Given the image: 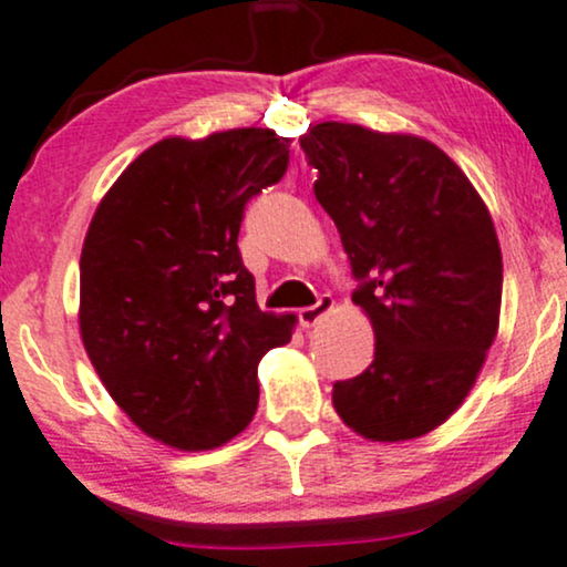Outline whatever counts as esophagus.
Instances as JSON below:
<instances>
[{"label": "esophagus", "instance_id": "34e87169", "mask_svg": "<svg viewBox=\"0 0 567 567\" xmlns=\"http://www.w3.org/2000/svg\"><path fill=\"white\" fill-rule=\"evenodd\" d=\"M332 306H334L332 296H321L313 306L300 308V311H298L300 327H313V324H317V321H321L329 311H332Z\"/></svg>", "mask_w": 567, "mask_h": 567}]
</instances>
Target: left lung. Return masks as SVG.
Instances as JSON below:
<instances>
[{
    "label": "left lung",
    "instance_id": "8db88e82",
    "mask_svg": "<svg viewBox=\"0 0 567 567\" xmlns=\"http://www.w3.org/2000/svg\"><path fill=\"white\" fill-rule=\"evenodd\" d=\"M300 148L377 334L371 367L334 382V411L377 442L432 432L497 334L503 254L489 212L463 169L415 135L321 123Z\"/></svg>",
    "mask_w": 567,
    "mask_h": 567
}]
</instances>
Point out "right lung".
Instances as JSON below:
<instances>
[{"label":"right lung","instance_id":"obj_1","mask_svg":"<svg viewBox=\"0 0 567 567\" xmlns=\"http://www.w3.org/2000/svg\"><path fill=\"white\" fill-rule=\"evenodd\" d=\"M288 138L238 127L164 138L112 185L81 254V334L133 424L181 450L233 440L259 405L256 367L292 317L256 303L238 233L246 204L282 181Z\"/></svg>","mask_w":567,"mask_h":567}]
</instances>
